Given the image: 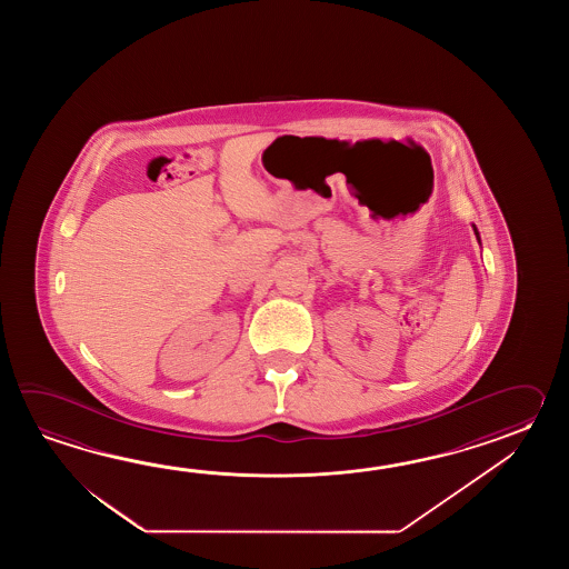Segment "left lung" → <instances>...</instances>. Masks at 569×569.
I'll return each mask as SVG.
<instances>
[{
    "mask_svg": "<svg viewBox=\"0 0 569 569\" xmlns=\"http://www.w3.org/2000/svg\"><path fill=\"white\" fill-rule=\"evenodd\" d=\"M473 231H476V238H478V240H480V236H478V230H476V228H473Z\"/></svg>",
    "mask_w": 569,
    "mask_h": 569,
    "instance_id": "left-lung-1",
    "label": "left lung"
}]
</instances>
